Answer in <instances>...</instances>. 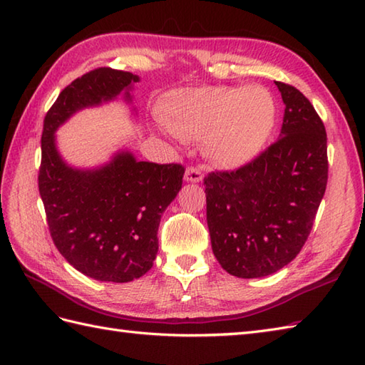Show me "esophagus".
I'll use <instances>...</instances> for the list:
<instances>
[{
	"label": "esophagus",
	"mask_w": 365,
	"mask_h": 365,
	"mask_svg": "<svg viewBox=\"0 0 365 365\" xmlns=\"http://www.w3.org/2000/svg\"><path fill=\"white\" fill-rule=\"evenodd\" d=\"M204 178V173L200 168L196 166H190L185 170V180L192 182V183H199Z\"/></svg>",
	"instance_id": "1"
}]
</instances>
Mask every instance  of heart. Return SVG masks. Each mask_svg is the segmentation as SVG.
Here are the masks:
<instances>
[{
    "mask_svg": "<svg viewBox=\"0 0 365 365\" xmlns=\"http://www.w3.org/2000/svg\"><path fill=\"white\" fill-rule=\"evenodd\" d=\"M161 122L185 141H204L208 158L240 168L263 150L276 123V102L260 84L173 91L160 105Z\"/></svg>",
    "mask_w": 365,
    "mask_h": 365,
    "instance_id": "heart-1",
    "label": "heart"
}]
</instances>
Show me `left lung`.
Masks as SVG:
<instances>
[{
  "label": "left lung",
  "mask_w": 365,
  "mask_h": 365,
  "mask_svg": "<svg viewBox=\"0 0 365 365\" xmlns=\"http://www.w3.org/2000/svg\"><path fill=\"white\" fill-rule=\"evenodd\" d=\"M276 86L285 105L277 141L247 165L204 178L213 254L243 279L273 274L297 257L328 183L323 120L297 88Z\"/></svg>",
  "instance_id": "8db88e82"
}]
</instances>
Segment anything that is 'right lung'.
I'll list each match as a JSON object with an SVG mask.
<instances>
[{"mask_svg":"<svg viewBox=\"0 0 365 365\" xmlns=\"http://www.w3.org/2000/svg\"><path fill=\"white\" fill-rule=\"evenodd\" d=\"M138 80L94 68L61 91L43 119L38 192L50 235L73 268L97 281L130 282L152 268L161 215L180 191L185 168L120 152L100 169H73L59 157L54 131L81 108L113 100Z\"/></svg>","mask_w":365,"mask_h":365,"instance_id":"right-lung-1","label":"right lung"}]
</instances>
